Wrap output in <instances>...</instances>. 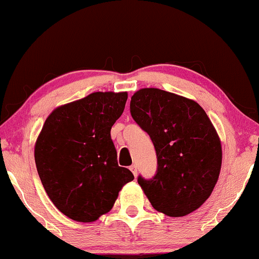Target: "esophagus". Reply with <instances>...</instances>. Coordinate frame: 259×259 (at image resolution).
Returning <instances> with one entry per match:
<instances>
[{
    "label": "esophagus",
    "instance_id": "esophagus-1",
    "mask_svg": "<svg viewBox=\"0 0 259 259\" xmlns=\"http://www.w3.org/2000/svg\"><path fill=\"white\" fill-rule=\"evenodd\" d=\"M130 170H132V171H133L134 177H135V178H136V175H138V168H136V165H135V164L130 165Z\"/></svg>",
    "mask_w": 259,
    "mask_h": 259
}]
</instances>
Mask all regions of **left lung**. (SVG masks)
Wrapping results in <instances>:
<instances>
[{"mask_svg": "<svg viewBox=\"0 0 259 259\" xmlns=\"http://www.w3.org/2000/svg\"><path fill=\"white\" fill-rule=\"evenodd\" d=\"M130 113L156 150L154 177L138 178L152 207L169 217L200 208L222 167L221 140L203 108L186 97L150 88L133 95Z\"/></svg>", "mask_w": 259, "mask_h": 259, "instance_id": "left-lung-1", "label": "left lung"}]
</instances>
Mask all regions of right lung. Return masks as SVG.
<instances>
[{
  "instance_id": "1",
  "label": "right lung",
  "mask_w": 259,
  "mask_h": 259,
  "mask_svg": "<svg viewBox=\"0 0 259 259\" xmlns=\"http://www.w3.org/2000/svg\"><path fill=\"white\" fill-rule=\"evenodd\" d=\"M126 100V92H94L58 107L36 140L35 163L45 191L73 221H97L134 180L129 169L118 165L111 138Z\"/></svg>"
}]
</instances>
